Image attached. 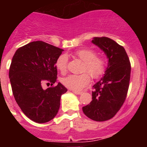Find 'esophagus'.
<instances>
[{"mask_svg": "<svg viewBox=\"0 0 147 147\" xmlns=\"http://www.w3.org/2000/svg\"><path fill=\"white\" fill-rule=\"evenodd\" d=\"M72 92H73V93H75V94H81L82 93V92L75 91V90H72Z\"/></svg>", "mask_w": 147, "mask_h": 147, "instance_id": "34e87169", "label": "esophagus"}]
</instances>
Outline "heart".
Masks as SVG:
<instances>
[{"mask_svg":"<svg viewBox=\"0 0 147 147\" xmlns=\"http://www.w3.org/2000/svg\"><path fill=\"white\" fill-rule=\"evenodd\" d=\"M74 55L84 62L83 71L88 72L93 79H99L103 76L106 72V60L102 56L97 55V53L93 49L88 47L80 49L75 51ZM68 57L66 55L59 56L55 62L56 69L62 74L66 73ZM88 74L87 72H84L80 75H69L63 78L61 82L63 85L67 88L78 91L90 83L91 78Z\"/></svg>","mask_w":147,"mask_h":147,"instance_id":"obj_1","label":"heart"}]
</instances>
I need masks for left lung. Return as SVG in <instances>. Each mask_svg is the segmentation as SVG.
<instances>
[{
    "instance_id": "obj_1",
    "label": "left lung",
    "mask_w": 147,
    "mask_h": 147,
    "mask_svg": "<svg viewBox=\"0 0 147 147\" xmlns=\"http://www.w3.org/2000/svg\"><path fill=\"white\" fill-rule=\"evenodd\" d=\"M92 42L105 52L108 66L105 76L93 86L92 100L83 107L84 115L97 121L112 119L127 97L129 86L131 64L122 46L107 37H96Z\"/></svg>"
}]
</instances>
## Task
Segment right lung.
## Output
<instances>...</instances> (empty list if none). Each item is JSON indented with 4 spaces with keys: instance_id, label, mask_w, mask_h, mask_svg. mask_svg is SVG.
Wrapping results in <instances>:
<instances>
[{
    "instance_id": "add662e5",
    "label": "right lung",
    "mask_w": 147,
    "mask_h": 147,
    "mask_svg": "<svg viewBox=\"0 0 147 147\" xmlns=\"http://www.w3.org/2000/svg\"><path fill=\"white\" fill-rule=\"evenodd\" d=\"M63 50L42 41H34L16 50L9 78L16 102L29 119L45 123L57 114L61 95L67 91L60 82L43 90L45 83L57 81L55 62Z\"/></svg>"
}]
</instances>
